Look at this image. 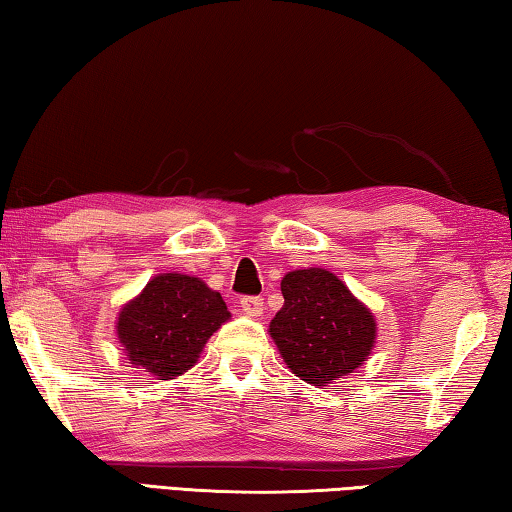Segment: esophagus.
<instances>
[{"label": "esophagus", "instance_id": "esophagus-1", "mask_svg": "<svg viewBox=\"0 0 512 512\" xmlns=\"http://www.w3.org/2000/svg\"><path fill=\"white\" fill-rule=\"evenodd\" d=\"M240 306H242V313L249 317H261L265 311V301L261 297H245L240 301Z\"/></svg>", "mask_w": 512, "mask_h": 512}]
</instances>
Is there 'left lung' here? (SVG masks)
<instances>
[{"label":"left lung","mask_w":512,"mask_h":512,"mask_svg":"<svg viewBox=\"0 0 512 512\" xmlns=\"http://www.w3.org/2000/svg\"><path fill=\"white\" fill-rule=\"evenodd\" d=\"M281 292L283 308L270 322V335L301 381L333 383L372 356L376 317L333 272L324 267L288 272Z\"/></svg>","instance_id":"left-lung-1"}]
</instances>
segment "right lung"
<instances>
[{
    "label": "right lung",
    "instance_id": "add662e5",
    "mask_svg": "<svg viewBox=\"0 0 512 512\" xmlns=\"http://www.w3.org/2000/svg\"><path fill=\"white\" fill-rule=\"evenodd\" d=\"M231 320L220 292L199 276L163 272L120 308L115 335L138 372L172 381L195 367L206 342Z\"/></svg>",
    "mask_w": 512,
    "mask_h": 512
}]
</instances>
